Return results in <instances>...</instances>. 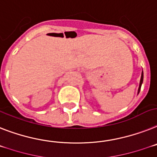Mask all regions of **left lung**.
Segmentation results:
<instances>
[{"label": "left lung", "instance_id": "left-lung-1", "mask_svg": "<svg viewBox=\"0 0 157 157\" xmlns=\"http://www.w3.org/2000/svg\"><path fill=\"white\" fill-rule=\"evenodd\" d=\"M143 79H144V73H143V71H142V72H141V77H140V81L139 89H138V94H139L140 90V88H141V85H142V83H143Z\"/></svg>", "mask_w": 157, "mask_h": 157}]
</instances>
